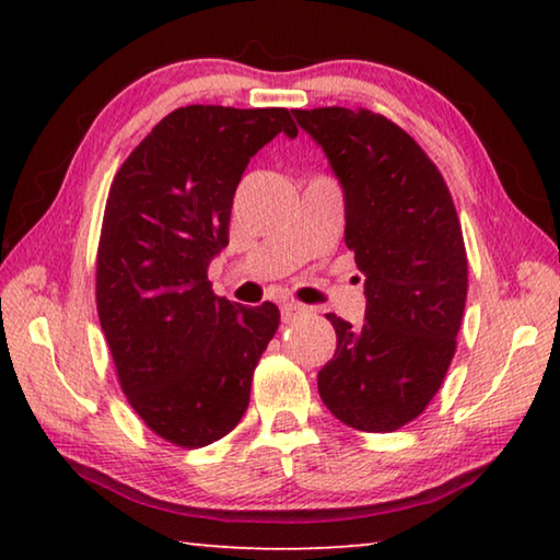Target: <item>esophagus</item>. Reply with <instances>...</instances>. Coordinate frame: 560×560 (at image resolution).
Segmentation results:
<instances>
[{
  "instance_id": "esophagus-1",
  "label": "esophagus",
  "mask_w": 560,
  "mask_h": 560,
  "mask_svg": "<svg viewBox=\"0 0 560 560\" xmlns=\"http://www.w3.org/2000/svg\"><path fill=\"white\" fill-rule=\"evenodd\" d=\"M301 311H303L301 303H296V301H283V303H281V320H283V324H289V320L296 318V316L301 314Z\"/></svg>"
}]
</instances>
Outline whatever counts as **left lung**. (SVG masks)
<instances>
[{"instance_id": "obj_1", "label": "left lung", "mask_w": 560, "mask_h": 560, "mask_svg": "<svg viewBox=\"0 0 560 560\" xmlns=\"http://www.w3.org/2000/svg\"><path fill=\"white\" fill-rule=\"evenodd\" d=\"M343 185L346 244L365 273V324L328 314L336 353L320 400L360 432H395L424 412L457 350L467 249L450 187L428 153L368 108L293 110Z\"/></svg>"}]
</instances>
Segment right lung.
Segmentation results:
<instances>
[{
  "instance_id": "1",
  "label": "right lung",
  "mask_w": 560,
  "mask_h": 560,
  "mask_svg": "<svg viewBox=\"0 0 560 560\" xmlns=\"http://www.w3.org/2000/svg\"><path fill=\"white\" fill-rule=\"evenodd\" d=\"M299 136L287 108L185 106L113 177L96 306L118 383L158 438L207 447L240 424L279 308L214 296L207 267L230 244L236 185L259 148Z\"/></svg>"
}]
</instances>
